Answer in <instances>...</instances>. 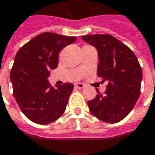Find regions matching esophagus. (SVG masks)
<instances>
[{
	"instance_id": "obj_1",
	"label": "esophagus",
	"mask_w": 155,
	"mask_h": 155,
	"mask_svg": "<svg viewBox=\"0 0 155 155\" xmlns=\"http://www.w3.org/2000/svg\"><path fill=\"white\" fill-rule=\"evenodd\" d=\"M74 86H75V88H77V89H83V88L85 87V85H84L83 83H81V82H76V83L74 84Z\"/></svg>"
}]
</instances>
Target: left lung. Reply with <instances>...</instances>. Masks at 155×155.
I'll list each match as a JSON object with an SVG mask.
<instances>
[{
	"mask_svg": "<svg viewBox=\"0 0 155 155\" xmlns=\"http://www.w3.org/2000/svg\"><path fill=\"white\" fill-rule=\"evenodd\" d=\"M81 39L97 49V76L108 81L102 95L88 101L91 114L97 119L115 123L133 109L140 96L142 69L133 51L110 35H90Z\"/></svg>",
	"mask_w": 155,
	"mask_h": 155,
	"instance_id": "left-lung-1",
	"label": "left lung"
}]
</instances>
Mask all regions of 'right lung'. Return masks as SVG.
Masks as SVG:
<instances>
[{
  "instance_id": "obj_1",
  "label": "right lung",
  "mask_w": 155,
  "mask_h": 155,
  "mask_svg": "<svg viewBox=\"0 0 155 155\" xmlns=\"http://www.w3.org/2000/svg\"><path fill=\"white\" fill-rule=\"evenodd\" d=\"M74 36L43 33L18 51L10 71L13 95L22 113L38 124H49L64 114L72 83L52 87L47 78L58 64V53L75 41Z\"/></svg>"
}]
</instances>
